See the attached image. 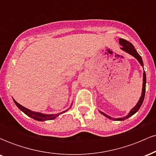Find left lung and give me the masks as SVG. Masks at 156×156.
Segmentation results:
<instances>
[{"label": "left lung", "mask_w": 156, "mask_h": 156, "mask_svg": "<svg viewBox=\"0 0 156 156\" xmlns=\"http://www.w3.org/2000/svg\"><path fill=\"white\" fill-rule=\"evenodd\" d=\"M119 44L122 45V48L121 49L123 50V51L127 52V53H128L129 54L133 55L134 57H135L136 59L139 61V62L140 63V64L141 66H144V64H143V62H142V58H141V57L140 56V55L139 54V53H137V51H136V49L134 48V46L130 43V42H128V41L125 40L124 39H122L120 38L119 39ZM145 89H146V73L144 71V73H143V87H142V92H141V96L140 98V99H139V102L137 103L135 107H134L133 108H132V110L130 111L129 114H128V115L127 116V117H123V118H118V119H114V118H112L111 117H109V116L107 115V114H104L103 112H101L103 115H104L105 117H108V119H112L113 120H120V121H122V120H125V119H128V117H131L132 115H133L135 113H136L138 112V110H139V108H140L141 105H142V103L143 101H144V95H145Z\"/></svg>", "instance_id": "1"}]
</instances>
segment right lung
I'll list each match as a JSON object with an SVG mask.
<instances>
[{"label": "right lung", "instance_id": "obj_1", "mask_svg": "<svg viewBox=\"0 0 156 156\" xmlns=\"http://www.w3.org/2000/svg\"><path fill=\"white\" fill-rule=\"evenodd\" d=\"M14 102H15L16 105H17V106L18 107V108L20 109L21 111H22V112H24L26 115H28V117H31L32 119H36V120H37V121H45V120H51V119H53L58 117V115H60L61 114H63V113H64L67 111V110H66L63 112L59 113V114H50V115H48V114H41V113L31 112V111H30L29 109L25 108V107H23V105L19 104V103H17V101H15V100H14Z\"/></svg>", "mask_w": 156, "mask_h": 156}]
</instances>
